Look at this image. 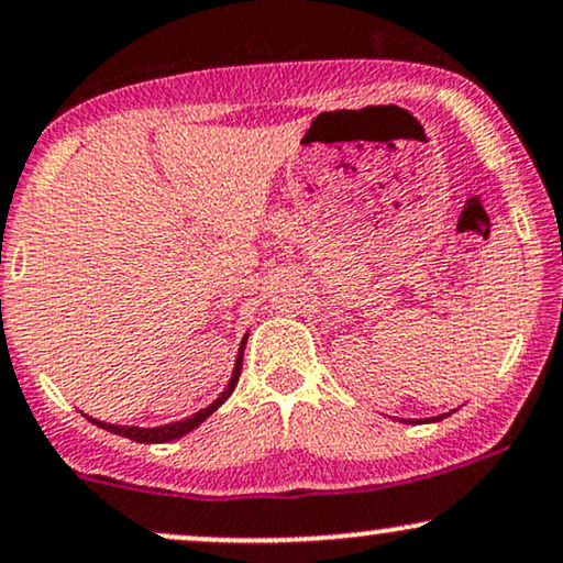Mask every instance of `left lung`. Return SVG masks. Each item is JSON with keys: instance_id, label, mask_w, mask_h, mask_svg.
Returning a JSON list of instances; mask_svg holds the SVG:
<instances>
[{"instance_id": "1", "label": "left lung", "mask_w": 563, "mask_h": 563, "mask_svg": "<svg viewBox=\"0 0 563 563\" xmlns=\"http://www.w3.org/2000/svg\"><path fill=\"white\" fill-rule=\"evenodd\" d=\"M445 415H440V417H432V422H438V419H443Z\"/></svg>"}]
</instances>
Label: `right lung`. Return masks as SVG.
Instances as JSON below:
<instances>
[{
    "label": "right lung",
    "mask_w": 563,
    "mask_h": 563,
    "mask_svg": "<svg viewBox=\"0 0 563 563\" xmlns=\"http://www.w3.org/2000/svg\"><path fill=\"white\" fill-rule=\"evenodd\" d=\"M246 341L249 335H243L241 346H239V356H235V364H233V375H230V380L225 385V390L220 393V396L214 398L212 404L207 406V409L196 411V415L180 419V422H170V424H159V428H131V424H110V422H101V419H93L88 417V422H93L97 428L107 430V432H114V435H123L128 440H135V443H170V440H178L183 435H188V432L199 428L201 422H205L207 417H212V411L220 409L222 404L228 401L230 393L235 390V385H239V377H241V364H243V349H246Z\"/></svg>",
    "instance_id": "right-lung-1"
}]
</instances>
